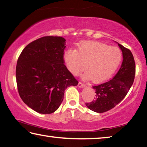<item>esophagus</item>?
I'll return each instance as SVG.
<instances>
[{
    "label": "esophagus",
    "mask_w": 147,
    "mask_h": 147,
    "mask_svg": "<svg viewBox=\"0 0 147 147\" xmlns=\"http://www.w3.org/2000/svg\"><path fill=\"white\" fill-rule=\"evenodd\" d=\"M78 88H83L86 86V85L82 83V82H79L78 84Z\"/></svg>",
    "instance_id": "obj_1"
}]
</instances>
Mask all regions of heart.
I'll list each match as a JSON object with an SVG mask.
<instances>
[{
    "label": "heart",
    "instance_id": "1",
    "mask_svg": "<svg viewBox=\"0 0 147 147\" xmlns=\"http://www.w3.org/2000/svg\"><path fill=\"white\" fill-rule=\"evenodd\" d=\"M63 60L73 75H78L86 67L88 72L84 77L94 83H101L115 73L121 62L122 53L117 47L100 42L86 41L78 45L76 50H67Z\"/></svg>",
    "mask_w": 147,
    "mask_h": 147
}]
</instances>
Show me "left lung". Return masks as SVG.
<instances>
[{
    "label": "left lung",
    "mask_w": 147,
    "mask_h": 147,
    "mask_svg": "<svg viewBox=\"0 0 147 147\" xmlns=\"http://www.w3.org/2000/svg\"><path fill=\"white\" fill-rule=\"evenodd\" d=\"M123 54V63L113 79L100 85L93 86L95 99L86 105L96 113H103L114 108L130 90L134 83L136 74V65L130 50L118 43Z\"/></svg>",
    "instance_id": "1"
}]
</instances>
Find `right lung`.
I'll return each mask as SVG.
<instances>
[{"label": "right lung", "mask_w": 147, "mask_h": 147, "mask_svg": "<svg viewBox=\"0 0 147 147\" xmlns=\"http://www.w3.org/2000/svg\"><path fill=\"white\" fill-rule=\"evenodd\" d=\"M65 39L45 36L29 43L16 67L20 97L29 108L42 114L52 113L63 100L65 90L78 82L64 65Z\"/></svg>", "instance_id": "1"}]
</instances>
